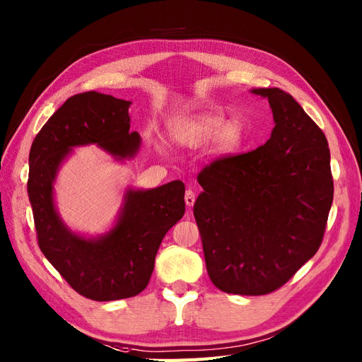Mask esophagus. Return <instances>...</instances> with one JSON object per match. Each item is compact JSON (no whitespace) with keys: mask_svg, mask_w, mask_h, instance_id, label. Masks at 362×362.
I'll return each instance as SVG.
<instances>
[{"mask_svg":"<svg viewBox=\"0 0 362 362\" xmlns=\"http://www.w3.org/2000/svg\"><path fill=\"white\" fill-rule=\"evenodd\" d=\"M194 202H196L194 191H193V189H187V193H185V204H187L188 206H193Z\"/></svg>","mask_w":362,"mask_h":362,"instance_id":"obj_1","label":"esophagus"}]
</instances>
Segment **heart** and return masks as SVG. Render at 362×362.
I'll list each match as a JSON object with an SVG mask.
<instances>
[{
	"label": "heart",
	"mask_w": 362,
	"mask_h": 362,
	"mask_svg": "<svg viewBox=\"0 0 362 362\" xmlns=\"http://www.w3.org/2000/svg\"><path fill=\"white\" fill-rule=\"evenodd\" d=\"M174 134L180 143L197 148L216 140L222 152H232L240 148L244 140V129L240 122H228L224 113L205 112L197 117L183 119L175 126Z\"/></svg>",
	"instance_id": "b5f03b06"
}]
</instances>
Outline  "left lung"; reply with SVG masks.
Segmentation results:
<instances>
[{
    "instance_id": "1",
    "label": "left lung",
    "mask_w": 362,
    "mask_h": 362,
    "mask_svg": "<svg viewBox=\"0 0 362 362\" xmlns=\"http://www.w3.org/2000/svg\"><path fill=\"white\" fill-rule=\"evenodd\" d=\"M267 98L275 127L255 151L222 157L197 175L194 204L206 272L227 294L281 288L324 240L333 204L328 141L286 91Z\"/></svg>"
}]
</instances>
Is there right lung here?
I'll return each mask as SVG.
<instances>
[{"label":"right lung","mask_w":362,"mask_h":362,"mask_svg":"<svg viewBox=\"0 0 362 362\" xmlns=\"http://www.w3.org/2000/svg\"><path fill=\"white\" fill-rule=\"evenodd\" d=\"M130 101L98 91L68 98L34 138L29 152L28 194L38 247L81 296L110 302L134 297L148 286L166 232L185 213V185L173 180L152 189H129L118 222L99 238L68 228L54 206L52 183L76 146L98 144L115 158H132L140 148L129 132Z\"/></svg>","instance_id":"add662e5"}]
</instances>
